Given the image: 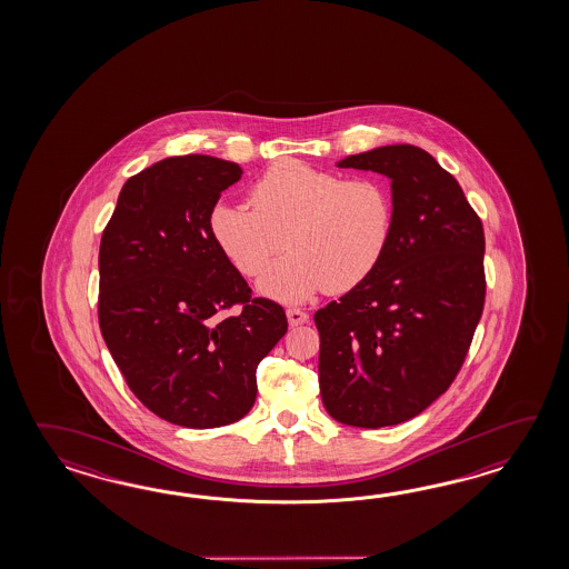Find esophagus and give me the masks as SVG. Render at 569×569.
I'll return each mask as SVG.
<instances>
[{
    "label": "esophagus",
    "mask_w": 569,
    "mask_h": 569,
    "mask_svg": "<svg viewBox=\"0 0 569 569\" xmlns=\"http://www.w3.org/2000/svg\"><path fill=\"white\" fill-rule=\"evenodd\" d=\"M287 319H289L290 327H297L307 323V321H309V315L301 311V309H289V311H287Z\"/></svg>",
    "instance_id": "1"
}]
</instances>
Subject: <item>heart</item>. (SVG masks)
Returning <instances> with one entry per match:
<instances>
[{
	"instance_id": "b5f03b06",
	"label": "heart",
	"mask_w": 569,
	"mask_h": 569,
	"mask_svg": "<svg viewBox=\"0 0 569 569\" xmlns=\"http://www.w3.org/2000/svg\"><path fill=\"white\" fill-rule=\"evenodd\" d=\"M250 207L218 201L209 231L243 277L262 274L287 242L290 254L258 282V290L277 301L356 289L392 240L395 201L376 177L341 179L301 160H280L250 187Z\"/></svg>"
}]
</instances>
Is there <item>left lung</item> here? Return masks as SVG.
<instances>
[{
  "label": "left lung",
  "instance_id": "8db88e82",
  "mask_svg": "<svg viewBox=\"0 0 569 569\" xmlns=\"http://www.w3.org/2000/svg\"><path fill=\"white\" fill-rule=\"evenodd\" d=\"M338 167L387 177L395 228L375 272L315 313L319 388L336 421L378 429L423 412L460 372L486 295L482 221L417 146H380Z\"/></svg>",
  "mask_w": 569,
  "mask_h": 569
}]
</instances>
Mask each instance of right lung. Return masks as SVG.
<instances>
[{
  "instance_id": "right-lung-1",
  "label": "right lung",
  "mask_w": 569,
  "mask_h": 569,
  "mask_svg": "<svg viewBox=\"0 0 569 569\" xmlns=\"http://www.w3.org/2000/svg\"><path fill=\"white\" fill-rule=\"evenodd\" d=\"M242 179L207 154L160 160L121 187L99 246V327L133 395L169 423L211 429L254 407L256 368L287 315L252 299L219 252L209 213ZM233 303L238 315L226 316Z\"/></svg>"
}]
</instances>
